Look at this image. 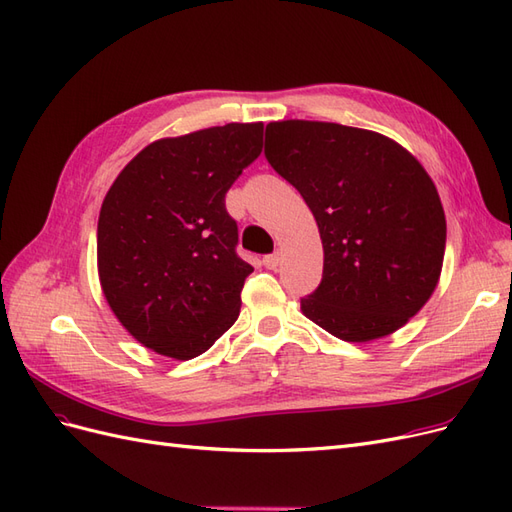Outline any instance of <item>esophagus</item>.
Listing matches in <instances>:
<instances>
[{
    "label": "esophagus",
    "mask_w": 512,
    "mask_h": 512,
    "mask_svg": "<svg viewBox=\"0 0 512 512\" xmlns=\"http://www.w3.org/2000/svg\"><path fill=\"white\" fill-rule=\"evenodd\" d=\"M262 262H265L267 269H277V267H280V262H282V256L280 254H269V256L262 258Z\"/></svg>",
    "instance_id": "obj_1"
}]
</instances>
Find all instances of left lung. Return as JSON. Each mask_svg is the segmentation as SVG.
I'll list each match as a JSON object with an SVG mask.
<instances>
[{
  "instance_id": "8db88e82",
  "label": "left lung",
  "mask_w": 512,
  "mask_h": 512,
  "mask_svg": "<svg viewBox=\"0 0 512 512\" xmlns=\"http://www.w3.org/2000/svg\"><path fill=\"white\" fill-rule=\"evenodd\" d=\"M265 156L314 213L322 282L305 318L344 342L395 333L440 280L446 218L436 185L393 138L329 121H271Z\"/></svg>"
}]
</instances>
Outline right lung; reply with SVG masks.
<instances>
[{"label":"right lung","instance_id":"obj_1","mask_svg":"<svg viewBox=\"0 0 512 512\" xmlns=\"http://www.w3.org/2000/svg\"><path fill=\"white\" fill-rule=\"evenodd\" d=\"M262 121L160 138L106 192L98 220L104 299L138 344L188 361L207 352L241 309L254 271L235 252L224 196L262 151Z\"/></svg>","mask_w":512,"mask_h":512}]
</instances>
